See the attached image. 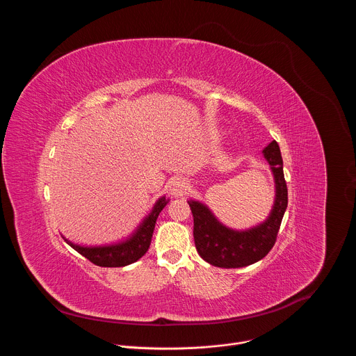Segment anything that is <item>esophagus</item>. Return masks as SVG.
Segmentation results:
<instances>
[{"label":"esophagus","instance_id":"obj_1","mask_svg":"<svg viewBox=\"0 0 356 356\" xmlns=\"http://www.w3.org/2000/svg\"><path fill=\"white\" fill-rule=\"evenodd\" d=\"M169 188L173 195H183L184 191L187 190V181L184 179H173L170 181Z\"/></svg>","mask_w":356,"mask_h":356}]
</instances>
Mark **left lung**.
<instances>
[{"instance_id": "8db88e82", "label": "left lung", "mask_w": 356, "mask_h": 356, "mask_svg": "<svg viewBox=\"0 0 356 356\" xmlns=\"http://www.w3.org/2000/svg\"><path fill=\"white\" fill-rule=\"evenodd\" d=\"M264 155L272 168L276 181L275 206L264 224L248 231H234L224 227L207 206L198 201H188L194 220L195 249L198 255L213 266L231 269L252 265L265 258L276 242L287 209V186L280 147L276 140H272L264 149Z\"/></svg>"}]
</instances>
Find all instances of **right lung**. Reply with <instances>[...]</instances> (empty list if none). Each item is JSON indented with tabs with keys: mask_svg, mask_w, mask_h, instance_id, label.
Here are the masks:
<instances>
[{
	"mask_svg": "<svg viewBox=\"0 0 356 356\" xmlns=\"http://www.w3.org/2000/svg\"><path fill=\"white\" fill-rule=\"evenodd\" d=\"M168 204L166 197L156 201L154 210L143 220L136 232L125 242L108 245V246H80L67 239V243L77 250L80 255L87 258L91 264L103 268H121L131 265L140 259L149 249L152 234H154L156 220L161 211Z\"/></svg>",
	"mask_w": 356,
	"mask_h": 356,
	"instance_id": "add662e5",
	"label": "right lung"
}]
</instances>
